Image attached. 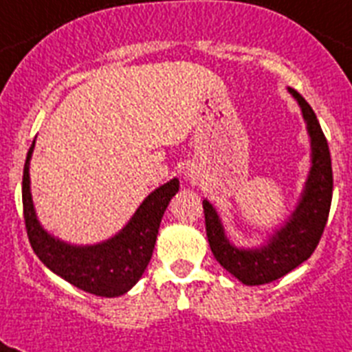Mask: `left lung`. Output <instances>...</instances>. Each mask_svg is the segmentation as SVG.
Listing matches in <instances>:
<instances>
[{"instance_id":"left-lung-1","label":"left lung","mask_w":352,"mask_h":352,"mask_svg":"<svg viewBox=\"0 0 352 352\" xmlns=\"http://www.w3.org/2000/svg\"><path fill=\"white\" fill-rule=\"evenodd\" d=\"M290 93L299 102L304 120L308 123L313 155V166L302 200L292 214L290 221H286L281 231L276 232L267 247L258 250H240L227 241L223 227L211 204L208 200L202 202L206 232L214 258L227 272H231L243 285L249 286L276 281L306 261L317 249L331 208L333 170L326 135L309 103L297 91L290 89Z\"/></svg>"}]
</instances>
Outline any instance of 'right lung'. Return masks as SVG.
Wrapping results in <instances>:
<instances>
[{
	"label": "right lung",
	"instance_id": "obj_1",
	"mask_svg": "<svg viewBox=\"0 0 352 352\" xmlns=\"http://www.w3.org/2000/svg\"><path fill=\"white\" fill-rule=\"evenodd\" d=\"M34 143L23 168V214L32 249L50 270L76 288L100 297L123 295L140 281L152 258L161 218L171 197L179 191V181L173 179L150 193L129 226L109 241L91 247H71L52 238L35 217L28 175Z\"/></svg>",
	"mask_w": 352,
	"mask_h": 352
}]
</instances>
